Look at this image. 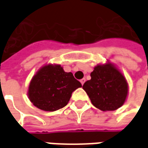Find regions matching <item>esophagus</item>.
Instances as JSON below:
<instances>
[{
	"label": "esophagus",
	"instance_id": "esophagus-1",
	"mask_svg": "<svg viewBox=\"0 0 148 148\" xmlns=\"http://www.w3.org/2000/svg\"><path fill=\"white\" fill-rule=\"evenodd\" d=\"M81 83H82V85H83L84 83H85V82H86V78H82V79H81Z\"/></svg>",
	"mask_w": 148,
	"mask_h": 148
}]
</instances>
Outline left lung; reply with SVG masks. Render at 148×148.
<instances>
[{"label":"left lung","mask_w":148,"mask_h":148,"mask_svg":"<svg viewBox=\"0 0 148 148\" xmlns=\"http://www.w3.org/2000/svg\"><path fill=\"white\" fill-rule=\"evenodd\" d=\"M91 79L84 83L91 102L102 111H113L123 106L127 94L125 77L111 63L98 65L90 74Z\"/></svg>","instance_id":"left-lung-1"}]
</instances>
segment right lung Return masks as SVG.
Listing matches in <instances>:
<instances>
[{
	"label": "right lung",
	"mask_w": 148,
	"mask_h": 148,
	"mask_svg": "<svg viewBox=\"0 0 148 148\" xmlns=\"http://www.w3.org/2000/svg\"><path fill=\"white\" fill-rule=\"evenodd\" d=\"M82 84L71 72L66 73L60 65L49 64L39 70L28 88L29 99L43 111L54 112L63 108L72 93Z\"/></svg>",
	"instance_id": "right-lung-1"
}]
</instances>
